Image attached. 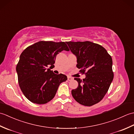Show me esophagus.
<instances>
[{"mask_svg": "<svg viewBox=\"0 0 134 134\" xmlns=\"http://www.w3.org/2000/svg\"><path fill=\"white\" fill-rule=\"evenodd\" d=\"M67 79H68V81H72V79H73V78L71 77V76H67Z\"/></svg>", "mask_w": 134, "mask_h": 134, "instance_id": "esophagus-1", "label": "esophagus"}]
</instances>
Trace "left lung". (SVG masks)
<instances>
[{"instance_id": "8db88e82", "label": "left lung", "mask_w": 134, "mask_h": 134, "mask_svg": "<svg viewBox=\"0 0 134 134\" xmlns=\"http://www.w3.org/2000/svg\"><path fill=\"white\" fill-rule=\"evenodd\" d=\"M66 43L76 57V67L86 75L83 80L74 78L78 86L72 90V96L80 104L92 106L102 100L113 81L112 59L103 47L94 42Z\"/></svg>"}]
</instances>
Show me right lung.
Here are the masks:
<instances>
[{"label": "right lung", "mask_w": 134, "mask_h": 134, "mask_svg": "<svg viewBox=\"0 0 134 134\" xmlns=\"http://www.w3.org/2000/svg\"><path fill=\"white\" fill-rule=\"evenodd\" d=\"M63 50L69 51L64 42L41 41L27 47L20 55L16 67L19 85L33 103L50 101L60 84L67 79L66 75L55 74L50 69L55 67L56 55Z\"/></svg>", "instance_id": "1"}]
</instances>
